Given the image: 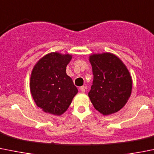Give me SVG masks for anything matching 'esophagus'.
Here are the masks:
<instances>
[{
	"label": "esophagus",
	"mask_w": 154,
	"mask_h": 154,
	"mask_svg": "<svg viewBox=\"0 0 154 154\" xmlns=\"http://www.w3.org/2000/svg\"><path fill=\"white\" fill-rule=\"evenodd\" d=\"M80 90L82 92H85V91H86V86H80Z\"/></svg>",
	"instance_id": "34e87169"
}]
</instances>
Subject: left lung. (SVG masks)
I'll list each match as a JSON object with an SVG mask.
<instances>
[{
    "instance_id": "1",
    "label": "left lung",
    "mask_w": 154,
    "mask_h": 154,
    "mask_svg": "<svg viewBox=\"0 0 154 154\" xmlns=\"http://www.w3.org/2000/svg\"><path fill=\"white\" fill-rule=\"evenodd\" d=\"M93 82L88 93L94 107L103 115L123 108L129 100L132 80L126 65L110 53L89 56Z\"/></svg>"
}]
</instances>
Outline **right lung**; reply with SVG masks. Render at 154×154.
Listing matches in <instances>:
<instances>
[{
  "instance_id": "right-lung-1",
  "label": "right lung",
  "mask_w": 154,
  "mask_h": 154,
  "mask_svg": "<svg viewBox=\"0 0 154 154\" xmlns=\"http://www.w3.org/2000/svg\"><path fill=\"white\" fill-rule=\"evenodd\" d=\"M71 59L69 54L50 53L41 58L33 68L30 90L37 107L46 113L62 115L78 92L66 74V67Z\"/></svg>"
}]
</instances>
